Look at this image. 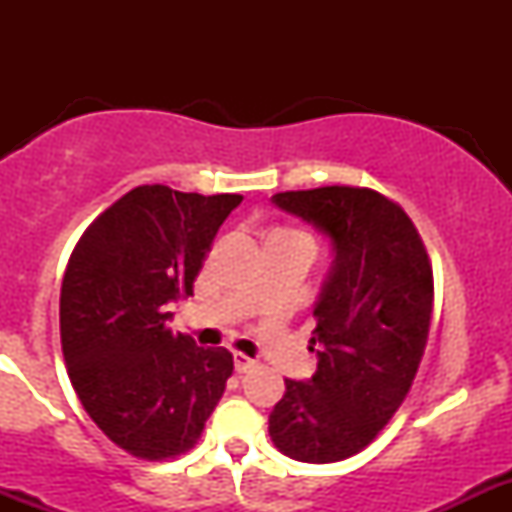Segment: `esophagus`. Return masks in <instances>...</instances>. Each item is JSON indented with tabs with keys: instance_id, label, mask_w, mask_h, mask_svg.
<instances>
[{
	"instance_id": "34e87169",
	"label": "esophagus",
	"mask_w": 512,
	"mask_h": 512,
	"mask_svg": "<svg viewBox=\"0 0 512 512\" xmlns=\"http://www.w3.org/2000/svg\"><path fill=\"white\" fill-rule=\"evenodd\" d=\"M232 361H235V371H237V374H247V371H252L257 366L255 359H250V356L242 354V352L232 354Z\"/></svg>"
}]
</instances>
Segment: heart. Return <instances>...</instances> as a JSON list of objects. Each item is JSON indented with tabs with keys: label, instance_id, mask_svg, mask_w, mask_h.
I'll return each mask as SVG.
<instances>
[{
	"label": "heart",
	"instance_id": "b5f03b06",
	"mask_svg": "<svg viewBox=\"0 0 512 512\" xmlns=\"http://www.w3.org/2000/svg\"><path fill=\"white\" fill-rule=\"evenodd\" d=\"M270 237H299V240H307V242H312V235H309L307 230H299V227H285V230H277V232H272ZM314 245V242H312Z\"/></svg>",
	"mask_w": 512,
	"mask_h": 512
}]
</instances>
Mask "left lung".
I'll return each instance as SVG.
<instances>
[{"label": "left lung", "instance_id": "8db88e82", "mask_svg": "<svg viewBox=\"0 0 512 512\" xmlns=\"http://www.w3.org/2000/svg\"><path fill=\"white\" fill-rule=\"evenodd\" d=\"M272 200L332 237L337 260L314 307L317 371L307 384L285 379L270 436L294 461H344L409 396L431 327V260L404 208L371 188L327 185Z\"/></svg>", "mask_w": 512, "mask_h": 512}]
</instances>
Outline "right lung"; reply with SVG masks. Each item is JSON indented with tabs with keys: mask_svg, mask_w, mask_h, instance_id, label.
Masks as SVG:
<instances>
[{
	"mask_svg": "<svg viewBox=\"0 0 512 512\" xmlns=\"http://www.w3.org/2000/svg\"><path fill=\"white\" fill-rule=\"evenodd\" d=\"M242 195L138 185L84 230L61 282V352L91 421L131 456L165 461L198 443L232 354L168 329Z\"/></svg>",
	"mask_w": 512,
	"mask_h": 512,
	"instance_id": "right-lung-1",
	"label": "right lung"
}]
</instances>
